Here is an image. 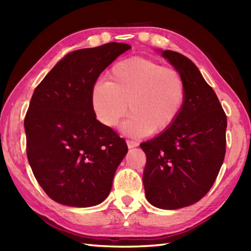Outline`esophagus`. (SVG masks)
<instances>
[{
	"mask_svg": "<svg viewBox=\"0 0 251 251\" xmlns=\"http://www.w3.org/2000/svg\"><path fill=\"white\" fill-rule=\"evenodd\" d=\"M126 143H127V147H128L129 149H131V148H135V147H138V145H139V143H138L137 141H135V140H130V139L126 140Z\"/></svg>",
	"mask_w": 251,
	"mask_h": 251,
	"instance_id": "1",
	"label": "esophagus"
}]
</instances>
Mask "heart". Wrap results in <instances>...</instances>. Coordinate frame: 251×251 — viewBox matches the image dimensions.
I'll list each match as a JSON object with an SVG mask.
<instances>
[{"label":"heart","instance_id":"1","mask_svg":"<svg viewBox=\"0 0 251 251\" xmlns=\"http://www.w3.org/2000/svg\"><path fill=\"white\" fill-rule=\"evenodd\" d=\"M108 82H96L90 103L96 119L114 127L129 111L122 125L125 134L158 135L172 127L185 105L188 86L177 68L142 57L119 61L106 74Z\"/></svg>","mask_w":251,"mask_h":251}]
</instances>
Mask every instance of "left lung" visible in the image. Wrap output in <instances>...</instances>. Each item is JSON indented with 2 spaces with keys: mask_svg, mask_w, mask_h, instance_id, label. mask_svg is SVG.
Returning <instances> with one entry per match:
<instances>
[{
  "mask_svg": "<svg viewBox=\"0 0 251 251\" xmlns=\"http://www.w3.org/2000/svg\"><path fill=\"white\" fill-rule=\"evenodd\" d=\"M163 57L182 73L188 86L177 122L143 142L147 200L162 209L195 204L211 189L226 156V115L212 89L188 57L165 50Z\"/></svg>",
  "mask_w": 251,
  "mask_h": 251,
  "instance_id": "1",
  "label": "left lung"
}]
</instances>
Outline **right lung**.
Returning <instances> with one entry per match:
<instances>
[{"instance_id":"right-lung-1","label":"right lung","mask_w":251,"mask_h":251,"mask_svg":"<svg viewBox=\"0 0 251 251\" xmlns=\"http://www.w3.org/2000/svg\"><path fill=\"white\" fill-rule=\"evenodd\" d=\"M130 49L112 42L69 52L32 95L25 117L26 156L37 182L57 202L90 207L110 193L128 149L96 120L90 90L100 73Z\"/></svg>"}]
</instances>
